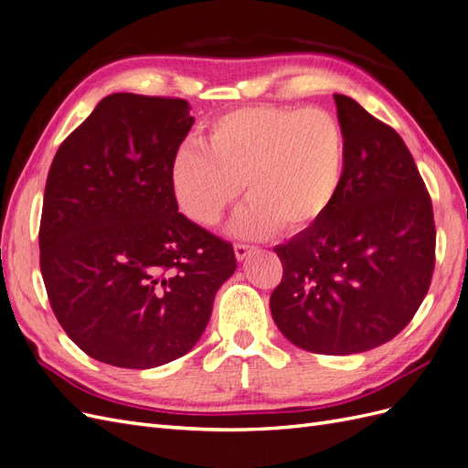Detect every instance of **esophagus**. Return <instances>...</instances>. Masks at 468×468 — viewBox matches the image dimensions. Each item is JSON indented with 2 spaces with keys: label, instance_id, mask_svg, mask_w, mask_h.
Returning a JSON list of instances; mask_svg holds the SVG:
<instances>
[{
  "label": "esophagus",
  "instance_id": "1",
  "mask_svg": "<svg viewBox=\"0 0 468 468\" xmlns=\"http://www.w3.org/2000/svg\"><path fill=\"white\" fill-rule=\"evenodd\" d=\"M253 250H256V248H253V246H248V244H236V246H234L236 260H238V261H244Z\"/></svg>",
  "mask_w": 468,
  "mask_h": 468
}]
</instances>
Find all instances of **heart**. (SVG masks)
I'll return each mask as SVG.
<instances>
[{"mask_svg":"<svg viewBox=\"0 0 468 468\" xmlns=\"http://www.w3.org/2000/svg\"><path fill=\"white\" fill-rule=\"evenodd\" d=\"M346 160L344 126L330 111L260 105L218 117L205 148L183 146L169 176L181 212L201 226L218 224L246 186L232 232L261 238L318 224L342 189Z\"/></svg>","mask_w":468,"mask_h":468,"instance_id":"heart-1","label":"heart"}]
</instances>
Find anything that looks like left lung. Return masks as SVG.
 I'll return each instance as SVG.
<instances>
[{
	"label": "left lung",
	"mask_w": 468,
	"mask_h": 468,
	"mask_svg": "<svg viewBox=\"0 0 468 468\" xmlns=\"http://www.w3.org/2000/svg\"><path fill=\"white\" fill-rule=\"evenodd\" d=\"M346 176L313 229L275 246L282 279L269 306L281 334L322 356L375 349L402 332L435 263L431 199L399 133L334 95Z\"/></svg>",
	"instance_id": "left-lung-1"
}]
</instances>
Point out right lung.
Instances as JSON below:
<instances>
[{
    "instance_id": "obj_1",
    "label": "right lung",
    "mask_w": 468,
    "mask_h": 468,
    "mask_svg": "<svg viewBox=\"0 0 468 468\" xmlns=\"http://www.w3.org/2000/svg\"><path fill=\"white\" fill-rule=\"evenodd\" d=\"M183 99L112 93L56 152L40 271L90 357L152 369L195 347L236 271L229 242L177 212L172 162L195 119Z\"/></svg>"
}]
</instances>
